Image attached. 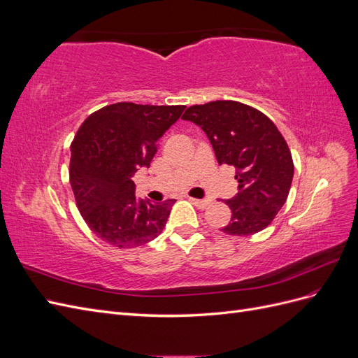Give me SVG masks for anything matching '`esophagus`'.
I'll use <instances>...</instances> for the list:
<instances>
[{
  "instance_id": "34e87169",
  "label": "esophagus",
  "mask_w": 358,
  "mask_h": 358,
  "mask_svg": "<svg viewBox=\"0 0 358 358\" xmlns=\"http://www.w3.org/2000/svg\"><path fill=\"white\" fill-rule=\"evenodd\" d=\"M189 200L194 206H197L199 209H208V206H210L212 203L210 200H200V199H192V197H189Z\"/></svg>"
}]
</instances>
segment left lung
<instances>
[{"label": "left lung", "instance_id": "8db88e82", "mask_svg": "<svg viewBox=\"0 0 358 358\" xmlns=\"http://www.w3.org/2000/svg\"><path fill=\"white\" fill-rule=\"evenodd\" d=\"M210 140L220 166L236 170L239 192L225 200L231 209V236L264 230L287 201L294 176L288 145L276 125L259 110L239 101L220 100L191 106L182 116Z\"/></svg>", "mask_w": 358, "mask_h": 358}]
</instances>
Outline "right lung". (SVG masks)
Here are the masks:
<instances>
[{"mask_svg":"<svg viewBox=\"0 0 358 358\" xmlns=\"http://www.w3.org/2000/svg\"><path fill=\"white\" fill-rule=\"evenodd\" d=\"M185 106L116 103L85 119L71 143L70 183L85 222L101 241L136 248L154 241L176 200L136 197L133 176L149 167L158 140Z\"/></svg>","mask_w":358,"mask_h":358,"instance_id":"right-lung-1","label":"right lung"}]
</instances>
